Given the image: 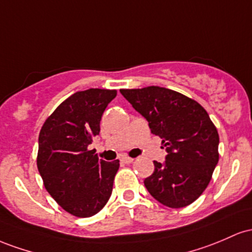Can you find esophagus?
<instances>
[{
	"label": "esophagus",
	"instance_id": "34e87169",
	"mask_svg": "<svg viewBox=\"0 0 252 252\" xmlns=\"http://www.w3.org/2000/svg\"><path fill=\"white\" fill-rule=\"evenodd\" d=\"M120 160L123 163H125V164H131L134 159H133V158H131V157H121Z\"/></svg>",
	"mask_w": 252,
	"mask_h": 252
}]
</instances>
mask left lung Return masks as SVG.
<instances>
[{"mask_svg":"<svg viewBox=\"0 0 252 252\" xmlns=\"http://www.w3.org/2000/svg\"><path fill=\"white\" fill-rule=\"evenodd\" d=\"M121 95L162 138L166 156L154 160L144 180L158 202L170 208L190 205L203 193L219 160V134L205 108L187 96L162 87L121 89Z\"/></svg>","mask_w":252,"mask_h":252,"instance_id":"1","label":"left lung"}]
</instances>
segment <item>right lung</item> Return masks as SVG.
Here are the masks:
<instances>
[{"mask_svg":"<svg viewBox=\"0 0 252 252\" xmlns=\"http://www.w3.org/2000/svg\"><path fill=\"white\" fill-rule=\"evenodd\" d=\"M117 90L88 89L67 97L39 133L36 165L44 186L59 206L80 218L95 216L113 190L119 160L98 159L88 146Z\"/></svg>","mask_w":252,"mask_h":252,"instance_id":"obj_1","label":"right lung"}]
</instances>
